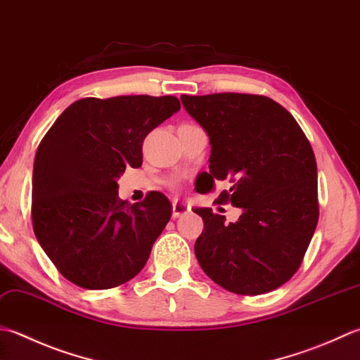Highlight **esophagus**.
<instances>
[{
  "label": "esophagus",
  "instance_id": "34e87169",
  "mask_svg": "<svg viewBox=\"0 0 360 360\" xmlns=\"http://www.w3.org/2000/svg\"><path fill=\"white\" fill-rule=\"evenodd\" d=\"M190 210V207L187 206V204L181 202V201H173V218H179L182 215H186Z\"/></svg>",
  "mask_w": 360,
  "mask_h": 360
}]
</instances>
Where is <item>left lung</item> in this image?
Wrapping results in <instances>:
<instances>
[{"label": "left lung", "mask_w": 360, "mask_h": 360, "mask_svg": "<svg viewBox=\"0 0 360 360\" xmlns=\"http://www.w3.org/2000/svg\"><path fill=\"white\" fill-rule=\"evenodd\" d=\"M182 105L209 136V172L200 193L229 181L221 202L240 207L236 223L210 207L195 242L202 271L237 295L271 292L302 262L319 221L316 162L297 120L271 98L246 94L181 96Z\"/></svg>", "instance_id": "1"}]
</instances>
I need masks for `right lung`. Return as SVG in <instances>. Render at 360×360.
I'll list each match as a JSON object with an SVG mask.
<instances>
[{"mask_svg": "<svg viewBox=\"0 0 360 360\" xmlns=\"http://www.w3.org/2000/svg\"><path fill=\"white\" fill-rule=\"evenodd\" d=\"M181 109L176 96L84 98L62 112L35 153L32 226L70 283L104 290L143 269L172 217L159 192L118 198L126 167L142 165L143 139Z\"/></svg>", "mask_w": 360, "mask_h": 360, "instance_id": "right-lung-1", "label": "right lung"}]
</instances>
